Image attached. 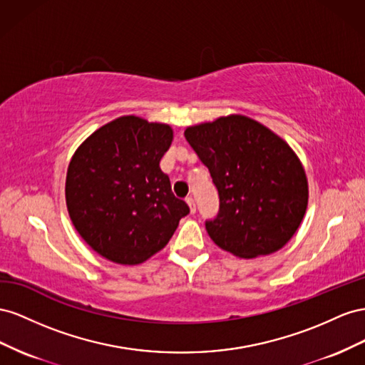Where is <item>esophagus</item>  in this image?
Segmentation results:
<instances>
[{"instance_id": "esophagus-1", "label": "esophagus", "mask_w": 365, "mask_h": 365, "mask_svg": "<svg viewBox=\"0 0 365 365\" xmlns=\"http://www.w3.org/2000/svg\"><path fill=\"white\" fill-rule=\"evenodd\" d=\"M186 203L190 205V210H191V214L195 212V200L192 199V197H186Z\"/></svg>"}]
</instances>
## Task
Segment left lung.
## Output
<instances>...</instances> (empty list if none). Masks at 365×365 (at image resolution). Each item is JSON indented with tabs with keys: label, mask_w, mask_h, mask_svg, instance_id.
<instances>
[{
	"label": "left lung",
	"mask_w": 365,
	"mask_h": 365,
	"mask_svg": "<svg viewBox=\"0 0 365 365\" xmlns=\"http://www.w3.org/2000/svg\"><path fill=\"white\" fill-rule=\"evenodd\" d=\"M211 173L218 212L206 220L212 242L237 257L269 255L283 247L303 220L307 179L289 145L240 114L185 130Z\"/></svg>",
	"instance_id": "1"
}]
</instances>
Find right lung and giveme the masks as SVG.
<instances>
[{"label": "right lung", "mask_w": 365, "mask_h": 365, "mask_svg": "<svg viewBox=\"0 0 365 365\" xmlns=\"http://www.w3.org/2000/svg\"><path fill=\"white\" fill-rule=\"evenodd\" d=\"M171 142L168 125L122 116L93 133L71 158L70 218L87 245L110 262L143 263L190 214L159 166Z\"/></svg>", "instance_id": "obj_1"}]
</instances>
